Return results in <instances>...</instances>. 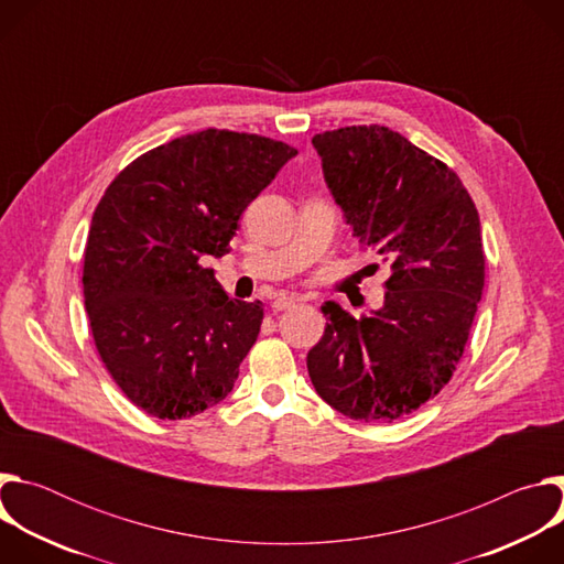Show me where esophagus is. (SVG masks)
Segmentation results:
<instances>
[{
	"mask_svg": "<svg viewBox=\"0 0 564 564\" xmlns=\"http://www.w3.org/2000/svg\"><path fill=\"white\" fill-rule=\"evenodd\" d=\"M296 301H299V296H296V294H279V296L274 299L272 307H274V312H281V310L292 307Z\"/></svg>",
	"mask_w": 564,
	"mask_h": 564,
	"instance_id": "esophagus-1",
	"label": "esophagus"
}]
</instances>
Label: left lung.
Returning <instances> with one entry per match:
<instances>
[{
    "label": "left lung",
    "mask_w": 564,
    "mask_h": 564,
    "mask_svg": "<svg viewBox=\"0 0 564 564\" xmlns=\"http://www.w3.org/2000/svg\"><path fill=\"white\" fill-rule=\"evenodd\" d=\"M324 181L352 236L390 268L379 310L328 301L307 352L318 397L359 422L406 417L451 379L485 288L477 209L437 158L379 124L316 133Z\"/></svg>",
    "instance_id": "left-lung-1"
}]
</instances>
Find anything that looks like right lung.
I'll return each instance as SVG.
<instances>
[{"mask_svg": "<svg viewBox=\"0 0 564 564\" xmlns=\"http://www.w3.org/2000/svg\"><path fill=\"white\" fill-rule=\"evenodd\" d=\"M296 149L205 129L122 170L98 203L85 250V307L120 390L158 420L223 401L254 346L261 301L229 299L205 263L231 248L246 207Z\"/></svg>", "mask_w": 564, "mask_h": 564, "instance_id": "add662e5", "label": "right lung"}]
</instances>
